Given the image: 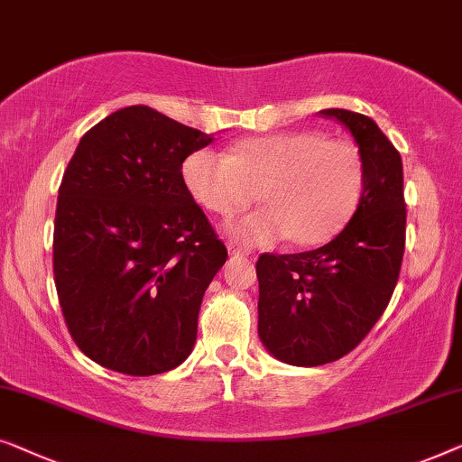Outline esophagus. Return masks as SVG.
Returning a JSON list of instances; mask_svg holds the SVG:
<instances>
[{
    "label": "esophagus",
    "instance_id": "34e87169",
    "mask_svg": "<svg viewBox=\"0 0 462 462\" xmlns=\"http://www.w3.org/2000/svg\"><path fill=\"white\" fill-rule=\"evenodd\" d=\"M228 251H230V255H234V257H249V251L240 249V246L232 245V243H228Z\"/></svg>",
    "mask_w": 462,
    "mask_h": 462
}]
</instances>
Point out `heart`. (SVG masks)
I'll return each mask as SVG.
<instances>
[{
	"label": "heart",
	"mask_w": 462,
	"mask_h": 462,
	"mask_svg": "<svg viewBox=\"0 0 462 462\" xmlns=\"http://www.w3.org/2000/svg\"><path fill=\"white\" fill-rule=\"evenodd\" d=\"M188 192L216 216H232L253 199L262 207L228 222L245 245H318L354 216L364 190V161L346 140L299 129L251 138L224 154L190 152L181 165Z\"/></svg>",
	"instance_id": "heart-1"
}]
</instances>
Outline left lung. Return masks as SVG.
I'll list each match as a JSON object with an SVG mask.
<instances>
[{
  "label": "left lung",
  "mask_w": 462,
  "mask_h": 462,
  "mask_svg": "<svg viewBox=\"0 0 462 462\" xmlns=\"http://www.w3.org/2000/svg\"><path fill=\"white\" fill-rule=\"evenodd\" d=\"M320 115L352 132L364 190L354 217L330 243L257 259L259 339L293 366L335 362L358 346L393 295L406 246L400 152L366 115L343 108Z\"/></svg>",
  "instance_id": "8db88e82"
}]
</instances>
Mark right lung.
<instances>
[{"instance_id": "add662e5", "label": "right lung", "mask_w": 462, "mask_h": 462, "mask_svg": "<svg viewBox=\"0 0 462 462\" xmlns=\"http://www.w3.org/2000/svg\"><path fill=\"white\" fill-rule=\"evenodd\" d=\"M211 135L148 106L86 132L58 188L54 282L89 360L167 373L190 356L199 310L228 251L188 192L181 163Z\"/></svg>"}]
</instances>
